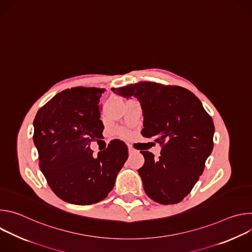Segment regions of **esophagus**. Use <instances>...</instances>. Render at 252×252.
Masks as SVG:
<instances>
[{"label":"esophagus","mask_w":252,"mask_h":252,"mask_svg":"<svg viewBox=\"0 0 252 252\" xmlns=\"http://www.w3.org/2000/svg\"><path fill=\"white\" fill-rule=\"evenodd\" d=\"M134 152H135V151H134V150H133V149H132V148H131V147H128V154H129V155H131V154H133V153H134Z\"/></svg>","instance_id":"1"}]
</instances>
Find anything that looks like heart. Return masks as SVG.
<instances>
[{"label":"heart","mask_w":252,"mask_h":252,"mask_svg":"<svg viewBox=\"0 0 252 252\" xmlns=\"http://www.w3.org/2000/svg\"><path fill=\"white\" fill-rule=\"evenodd\" d=\"M118 132H119V133H121V134H123L125 131H124V129H123V128H119V129H118Z\"/></svg>","instance_id":"obj_1"}]
</instances>
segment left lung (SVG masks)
Segmentation results:
<instances>
[{"label":"left lung","mask_w":252,"mask_h":252,"mask_svg":"<svg viewBox=\"0 0 252 252\" xmlns=\"http://www.w3.org/2000/svg\"><path fill=\"white\" fill-rule=\"evenodd\" d=\"M113 92L135 96L143 114L142 136L155 138L160 157L141 151L145 164L138 173L148 196L160 204L181 202L202 174L213 149L214 125L190 91L154 82H138Z\"/></svg>","instance_id":"left-lung-1"}]
</instances>
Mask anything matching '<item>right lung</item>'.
I'll return each instance as SVG.
<instances>
[{"instance_id":"1","label":"right lung","mask_w":252,"mask_h":252,"mask_svg":"<svg viewBox=\"0 0 252 252\" xmlns=\"http://www.w3.org/2000/svg\"><path fill=\"white\" fill-rule=\"evenodd\" d=\"M103 92L66 89L44 104L33 120L40 168L56 195L69 203L89 205L104 199L127 159V147L120 139L111 140L97 157L91 150V142L102 137Z\"/></svg>"}]
</instances>
